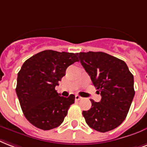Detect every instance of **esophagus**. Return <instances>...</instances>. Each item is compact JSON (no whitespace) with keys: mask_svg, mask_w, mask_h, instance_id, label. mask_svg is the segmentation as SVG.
<instances>
[{"mask_svg":"<svg viewBox=\"0 0 147 147\" xmlns=\"http://www.w3.org/2000/svg\"><path fill=\"white\" fill-rule=\"evenodd\" d=\"M82 99V97L81 96H80L79 95H76V96H75V100H81Z\"/></svg>","mask_w":147,"mask_h":147,"instance_id":"1","label":"esophagus"}]
</instances>
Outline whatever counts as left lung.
Here are the masks:
<instances>
[{
  "mask_svg": "<svg viewBox=\"0 0 147 147\" xmlns=\"http://www.w3.org/2000/svg\"><path fill=\"white\" fill-rule=\"evenodd\" d=\"M77 55L101 95L100 102L90 100L91 108L83 111L86 123L101 133L112 130L129 112L135 94L134 76L124 61L108 53L89 51Z\"/></svg>",
  "mask_w": 147,
  "mask_h": 147,
  "instance_id": "left-lung-1",
  "label": "left lung"
}]
</instances>
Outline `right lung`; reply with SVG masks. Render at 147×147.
Segmentation results:
<instances>
[{"label": "right lung", "mask_w": 147, "mask_h": 147, "mask_svg": "<svg viewBox=\"0 0 147 147\" xmlns=\"http://www.w3.org/2000/svg\"><path fill=\"white\" fill-rule=\"evenodd\" d=\"M77 53L46 50L27 59L18 74L16 93L27 120L49 130L59 127L75 96H60L55 90L67 68L78 61Z\"/></svg>", "instance_id": "right-lung-1"}]
</instances>
